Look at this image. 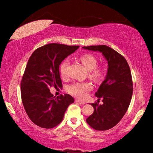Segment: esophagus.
Wrapping results in <instances>:
<instances>
[{
  "instance_id": "1",
  "label": "esophagus",
  "mask_w": 153,
  "mask_h": 153,
  "mask_svg": "<svg viewBox=\"0 0 153 153\" xmlns=\"http://www.w3.org/2000/svg\"><path fill=\"white\" fill-rule=\"evenodd\" d=\"M75 101H76V103H79L80 104H85V102H83V101H81V100H75Z\"/></svg>"
}]
</instances>
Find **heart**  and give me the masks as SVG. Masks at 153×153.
I'll list each match as a JSON object with an SVG mask.
<instances>
[{
  "label": "heart",
  "instance_id": "1",
  "mask_svg": "<svg viewBox=\"0 0 153 153\" xmlns=\"http://www.w3.org/2000/svg\"><path fill=\"white\" fill-rule=\"evenodd\" d=\"M80 60L85 68L90 71V76L94 80L98 81L102 77L103 72L101 69L97 68V60L92 54H84L80 57ZM69 65V60L65 59L60 66V75L62 77H66L68 75V68ZM93 85L90 82H74L69 85L67 91L71 95L79 98H84L88 92L91 91Z\"/></svg>",
  "mask_w": 153,
  "mask_h": 153
}]
</instances>
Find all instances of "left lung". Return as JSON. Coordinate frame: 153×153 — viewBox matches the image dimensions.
I'll use <instances>...</instances> for the list:
<instances>
[{
    "instance_id": "1",
    "label": "left lung",
    "mask_w": 153,
    "mask_h": 153,
    "mask_svg": "<svg viewBox=\"0 0 153 153\" xmlns=\"http://www.w3.org/2000/svg\"><path fill=\"white\" fill-rule=\"evenodd\" d=\"M83 49L101 52L107 61L105 79L95 93L103 104H91L94 112L86 122L96 130H108L120 122L130 104L133 93L130 68L122 55L107 46H90Z\"/></svg>"
}]
</instances>
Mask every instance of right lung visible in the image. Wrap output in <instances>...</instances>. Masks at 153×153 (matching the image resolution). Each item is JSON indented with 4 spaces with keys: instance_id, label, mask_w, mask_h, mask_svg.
<instances>
[{
    "instance_id": "add662e5",
    "label": "right lung",
    "mask_w": 153,
    "mask_h": 153,
    "mask_svg": "<svg viewBox=\"0 0 153 153\" xmlns=\"http://www.w3.org/2000/svg\"><path fill=\"white\" fill-rule=\"evenodd\" d=\"M79 47L49 44L37 49L29 58L21 83V95L27 115L37 126L46 129L57 126L74 102L68 94L55 98L49 88L62 86L59 65Z\"/></svg>"
}]
</instances>
